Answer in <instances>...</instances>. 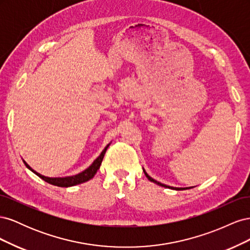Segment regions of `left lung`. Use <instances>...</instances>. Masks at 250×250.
<instances>
[{
  "label": "left lung",
  "mask_w": 250,
  "mask_h": 250,
  "mask_svg": "<svg viewBox=\"0 0 250 250\" xmlns=\"http://www.w3.org/2000/svg\"><path fill=\"white\" fill-rule=\"evenodd\" d=\"M144 173H145V175L147 176V178L150 180V181H152V183H155L156 185H158V186H161V187H165V188H174V190H177V191H180V190H185V188H173V187H169V186H166V185H164V184H162V183H158V181H156V180H154L153 178H151L148 174L146 173V171L144 170Z\"/></svg>",
  "instance_id": "left-lung-1"
}]
</instances>
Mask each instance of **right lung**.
I'll use <instances>...</instances> for the list:
<instances>
[{"label": "right lung", "instance_id": "obj_1", "mask_svg": "<svg viewBox=\"0 0 250 250\" xmlns=\"http://www.w3.org/2000/svg\"><path fill=\"white\" fill-rule=\"evenodd\" d=\"M109 146L108 145L104 148V150L101 152V154L98 156L96 160L94 161V163L89 166V167L84 170L83 172L77 174V175H74V176H69V177H57V178H50V177H46V176H42L41 175L40 173L35 172L33 169L30 168V166H28L26 163L25 165L27 166V168H29L30 170H31L32 172H34L37 176L41 177L42 179H43L46 183L48 184H51L53 186H57V187H63V188H67V187H73V186H76V185H79V184H82V183H85V181L92 179L95 174L97 173V171L99 170L100 166H101V163L103 161V157H104V154L105 152H106V150Z\"/></svg>", "mask_w": 250, "mask_h": 250}]
</instances>
